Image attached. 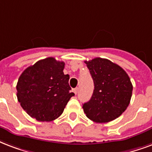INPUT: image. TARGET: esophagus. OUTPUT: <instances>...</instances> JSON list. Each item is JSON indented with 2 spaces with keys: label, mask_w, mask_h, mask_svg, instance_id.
<instances>
[{
  "label": "esophagus",
  "mask_w": 152,
  "mask_h": 152,
  "mask_svg": "<svg viewBox=\"0 0 152 152\" xmlns=\"http://www.w3.org/2000/svg\"><path fill=\"white\" fill-rule=\"evenodd\" d=\"M72 91H73V92L74 93H75V94H77V91H78V88H73V90H72Z\"/></svg>",
  "instance_id": "34e87169"
}]
</instances>
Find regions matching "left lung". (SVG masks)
Masks as SVG:
<instances>
[{
	"label": "left lung",
	"mask_w": 152,
	"mask_h": 152,
	"mask_svg": "<svg viewBox=\"0 0 152 152\" xmlns=\"http://www.w3.org/2000/svg\"><path fill=\"white\" fill-rule=\"evenodd\" d=\"M93 82L91 99L83 104L86 116L96 123H107L120 116L130 104L132 84L120 66L107 59L85 61Z\"/></svg>",
	"instance_id": "left-lung-1"
}]
</instances>
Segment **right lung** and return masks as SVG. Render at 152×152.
<instances>
[{
  "mask_svg": "<svg viewBox=\"0 0 152 152\" xmlns=\"http://www.w3.org/2000/svg\"><path fill=\"white\" fill-rule=\"evenodd\" d=\"M64 62L48 57L29 66L20 76L17 96L22 108L38 121H53L61 115L74 93L64 74Z\"/></svg>",
  "mask_w": 152,
  "mask_h": 152,
  "instance_id": "1",
  "label": "right lung"
}]
</instances>
